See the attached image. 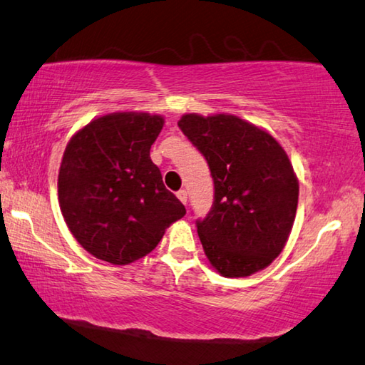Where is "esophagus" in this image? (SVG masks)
Here are the masks:
<instances>
[{
  "instance_id": "1",
  "label": "esophagus",
  "mask_w": 365,
  "mask_h": 365,
  "mask_svg": "<svg viewBox=\"0 0 365 365\" xmlns=\"http://www.w3.org/2000/svg\"><path fill=\"white\" fill-rule=\"evenodd\" d=\"M176 197H178L179 200H181V202L184 203V205H186V202H187V192H186V190H184V189L178 190V192H176Z\"/></svg>"
}]
</instances>
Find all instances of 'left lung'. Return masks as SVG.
<instances>
[{"instance_id": "obj_1", "label": "left lung", "mask_w": 365, "mask_h": 365, "mask_svg": "<svg viewBox=\"0 0 365 365\" xmlns=\"http://www.w3.org/2000/svg\"><path fill=\"white\" fill-rule=\"evenodd\" d=\"M178 126L213 178V205L195 221L210 263L225 277L264 269L285 247L298 205V179L282 145L234 115L187 113Z\"/></svg>"}]
</instances>
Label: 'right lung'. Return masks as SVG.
I'll return each mask as SVG.
<instances>
[{
    "label": "right lung",
    "mask_w": 365,
    "mask_h": 365,
    "mask_svg": "<svg viewBox=\"0 0 365 365\" xmlns=\"http://www.w3.org/2000/svg\"><path fill=\"white\" fill-rule=\"evenodd\" d=\"M158 115L120 112L93 120L63 152L57 192L70 232L93 257L130 264L162 240L186 208L150 160Z\"/></svg>",
    "instance_id": "obj_1"
}]
</instances>
